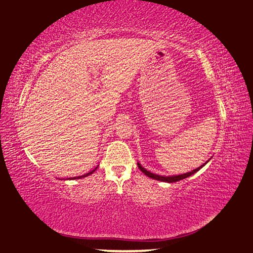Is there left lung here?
Listing matches in <instances>:
<instances>
[{
  "mask_svg": "<svg viewBox=\"0 0 253 253\" xmlns=\"http://www.w3.org/2000/svg\"><path fill=\"white\" fill-rule=\"evenodd\" d=\"M209 161H210V159H209ZM209 161L206 162L205 164L201 165V166L198 167L197 169L192 170V171H189V172H185V173H181V174H177V176H159V174L153 173V172H151V171H147V170H146L145 168H144L140 163H137V166H138V168L141 169V171H142L143 173H145L147 177L152 178V179H155V180H159V181H164V182L170 183V182H177V181H179V180H182V179H184V178H188V177H190V176H192L193 173L199 171V170H200L201 168L204 167L205 165L209 163Z\"/></svg>",
  "mask_w": 253,
  "mask_h": 253,
  "instance_id": "8db88e82",
  "label": "left lung"
}]
</instances>
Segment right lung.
I'll list each match as a JSON object with an SVG mask.
<instances>
[{"label":"right lung","instance_id":"right-lung-1","mask_svg":"<svg viewBox=\"0 0 253 253\" xmlns=\"http://www.w3.org/2000/svg\"><path fill=\"white\" fill-rule=\"evenodd\" d=\"M98 168V166L95 168V169H92V170H90L89 172H87V173H85V174H82V176H77V177H72V178H68V179H70V180H74V179H81V178H85V177H87V176H89V174H91L92 172H95V170Z\"/></svg>","mask_w":253,"mask_h":253}]
</instances>
